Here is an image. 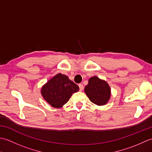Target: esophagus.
Wrapping results in <instances>:
<instances>
[{
    "label": "esophagus",
    "mask_w": 152,
    "mask_h": 152,
    "mask_svg": "<svg viewBox=\"0 0 152 152\" xmlns=\"http://www.w3.org/2000/svg\"><path fill=\"white\" fill-rule=\"evenodd\" d=\"M78 86H79L80 91H82V90L83 89V84H82V83H80V84H79Z\"/></svg>",
    "instance_id": "esophagus-1"
}]
</instances>
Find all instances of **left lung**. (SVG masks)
<instances>
[{
    "instance_id": "left-lung-1",
    "label": "left lung",
    "mask_w": 152,
    "mask_h": 152,
    "mask_svg": "<svg viewBox=\"0 0 152 152\" xmlns=\"http://www.w3.org/2000/svg\"><path fill=\"white\" fill-rule=\"evenodd\" d=\"M84 91L90 101L97 105L106 104L110 97V88L108 84L96 76L89 80Z\"/></svg>"
}]
</instances>
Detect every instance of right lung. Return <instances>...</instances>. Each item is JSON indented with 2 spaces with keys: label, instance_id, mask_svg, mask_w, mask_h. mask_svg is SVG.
<instances>
[{
  "label": "right lung",
  "instance_id": "add662e5",
  "mask_svg": "<svg viewBox=\"0 0 152 152\" xmlns=\"http://www.w3.org/2000/svg\"><path fill=\"white\" fill-rule=\"evenodd\" d=\"M78 90V86L70 80L68 76L58 74L42 87L41 93L51 106L60 108L66 104L72 93Z\"/></svg>",
  "mask_w": 152,
  "mask_h": 152
}]
</instances>
